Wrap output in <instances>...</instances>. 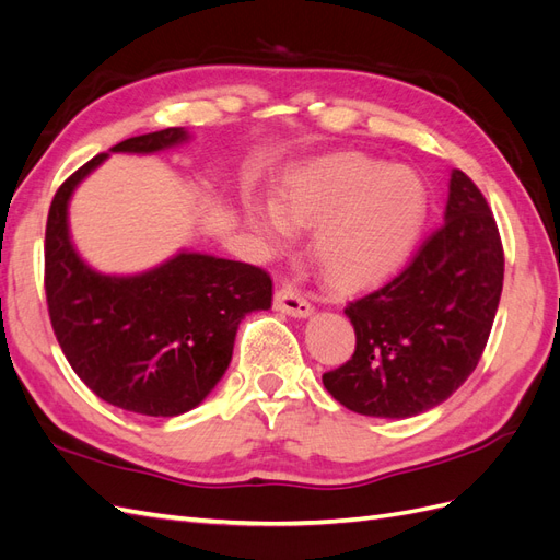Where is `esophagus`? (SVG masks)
<instances>
[{
  "label": "esophagus",
  "mask_w": 560,
  "mask_h": 560,
  "mask_svg": "<svg viewBox=\"0 0 560 560\" xmlns=\"http://www.w3.org/2000/svg\"><path fill=\"white\" fill-rule=\"evenodd\" d=\"M276 311L287 313L292 317H308L313 313L311 303L301 296V292L292 284H282L280 290L276 292V301H273Z\"/></svg>",
  "instance_id": "obj_1"
}]
</instances>
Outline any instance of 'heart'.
Here are the masks:
<instances>
[{"label":"heart","mask_w":560,"mask_h":560,"mask_svg":"<svg viewBox=\"0 0 560 560\" xmlns=\"http://www.w3.org/2000/svg\"><path fill=\"white\" fill-rule=\"evenodd\" d=\"M428 217V189L413 171L362 154L299 167L278 200L254 198L245 219L257 238L280 249L294 226L313 231V254L341 287L374 284L406 261Z\"/></svg>","instance_id":"obj_1"}]
</instances>
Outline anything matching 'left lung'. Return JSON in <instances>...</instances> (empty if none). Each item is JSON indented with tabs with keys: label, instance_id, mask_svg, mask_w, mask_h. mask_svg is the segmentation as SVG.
Masks as SVG:
<instances>
[{
	"label": "left lung",
	"instance_id": "obj_1",
	"mask_svg": "<svg viewBox=\"0 0 560 560\" xmlns=\"http://www.w3.org/2000/svg\"><path fill=\"white\" fill-rule=\"evenodd\" d=\"M504 280L498 224L479 186L453 171L444 224L397 278L348 303L358 346L322 376L346 409L411 418L446 401L488 343Z\"/></svg>",
	"mask_w": 560,
	"mask_h": 560
}]
</instances>
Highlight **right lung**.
Wrapping results in <instances>:
<instances>
[{
	"label": "right lung",
	"mask_w": 560,
	"mask_h": 560,
	"mask_svg": "<svg viewBox=\"0 0 560 560\" xmlns=\"http://www.w3.org/2000/svg\"><path fill=\"white\" fill-rule=\"evenodd\" d=\"M189 140L165 128L118 142L114 154H156ZM109 154L67 177L46 222L44 287L50 325L74 374L112 406L173 418L196 409L229 369L235 331L252 311H268L266 270L182 249L135 276L97 273L70 238L67 206Z\"/></svg>",
	"instance_id": "add662e5"
}]
</instances>
